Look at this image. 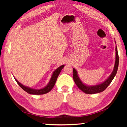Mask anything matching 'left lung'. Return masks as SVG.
<instances>
[{
  "instance_id": "obj_1",
  "label": "left lung",
  "mask_w": 127,
  "mask_h": 127,
  "mask_svg": "<svg viewBox=\"0 0 127 127\" xmlns=\"http://www.w3.org/2000/svg\"><path fill=\"white\" fill-rule=\"evenodd\" d=\"M116 51V57H115V63L114 68V70L111 74L110 77L107 78L106 81L104 82L101 83V84L96 85V86H87L85 85L82 82L78 76L77 74V72L75 69H73V79L75 83L78 86L79 89L82 90L83 92H84L86 94H97L99 93V92H101L104 91V90L108 87V86L110 84L111 81L114 78L116 74H117L118 68V65H119V55H118V50L117 46H116L115 48Z\"/></svg>"
}]
</instances>
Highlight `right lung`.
<instances>
[{"mask_svg": "<svg viewBox=\"0 0 127 127\" xmlns=\"http://www.w3.org/2000/svg\"><path fill=\"white\" fill-rule=\"evenodd\" d=\"M64 66V65H62V66H59V68H58L57 69L53 72L52 77H51L50 81L48 83V85H47L45 87L40 90H35V89H31V88L30 87L25 86H23V85H22L21 83L17 81L16 78H14V79L17 82V83L18 84V85L20 86L22 88L24 91L27 92V93H29L30 94H32V95H43V94L48 93V92L50 91L51 90H52L53 87L54 86L55 83L56 82V81H57V78L59 76L60 72H61L62 69L63 68Z\"/></svg>", "mask_w": 127, "mask_h": 127, "instance_id": "add662e5", "label": "right lung"}]
</instances>
